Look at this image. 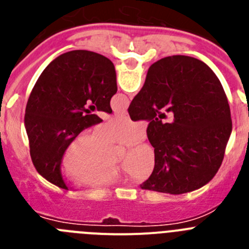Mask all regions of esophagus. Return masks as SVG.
Segmentation results:
<instances>
[{"mask_svg": "<svg viewBox=\"0 0 249 249\" xmlns=\"http://www.w3.org/2000/svg\"><path fill=\"white\" fill-rule=\"evenodd\" d=\"M117 116H120V117H123V118H128V112L126 111V109H124V111H122V112H117Z\"/></svg>", "mask_w": 249, "mask_h": 249, "instance_id": "34e87169", "label": "esophagus"}]
</instances>
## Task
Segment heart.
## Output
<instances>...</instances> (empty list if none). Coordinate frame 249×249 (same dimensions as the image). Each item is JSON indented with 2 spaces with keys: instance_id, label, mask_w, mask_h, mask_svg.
Returning <instances> with one entry per match:
<instances>
[{
  "instance_id": "heart-1",
  "label": "heart",
  "mask_w": 249,
  "mask_h": 249,
  "mask_svg": "<svg viewBox=\"0 0 249 249\" xmlns=\"http://www.w3.org/2000/svg\"><path fill=\"white\" fill-rule=\"evenodd\" d=\"M140 122L117 118L101 127L97 136L83 131L68 143L62 157L63 171L85 186H107L126 181L129 175L144 179L156 164L155 151L149 144L138 143L128 149L124 162L112 160L116 148L112 144H131L143 137Z\"/></svg>"
}]
</instances>
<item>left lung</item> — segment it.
I'll use <instances>...</instances> for the list:
<instances>
[{
    "instance_id": "obj_1",
    "label": "left lung",
    "mask_w": 249,
    "mask_h": 249,
    "mask_svg": "<svg viewBox=\"0 0 249 249\" xmlns=\"http://www.w3.org/2000/svg\"><path fill=\"white\" fill-rule=\"evenodd\" d=\"M117 92L113 63L91 51H70L43 70L27 101L25 126L37 172L59 188L70 190L61 172L65 149L78 133L102 122L98 111L111 113ZM92 103L90 109L85 108Z\"/></svg>"
}]
</instances>
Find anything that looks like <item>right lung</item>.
I'll return each mask as SVG.
<instances>
[{
	"mask_svg": "<svg viewBox=\"0 0 249 249\" xmlns=\"http://www.w3.org/2000/svg\"><path fill=\"white\" fill-rule=\"evenodd\" d=\"M160 109L170 113L159 116ZM132 121H147L156 164L142 190L182 195L218 172L232 131L227 96L218 77L190 56H169L148 68L128 107Z\"/></svg>",
	"mask_w": 249,
	"mask_h": 249,
	"instance_id": "add662e5",
	"label": "right lung"
}]
</instances>
